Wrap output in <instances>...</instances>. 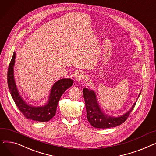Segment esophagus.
<instances>
[{
    "instance_id": "obj_1",
    "label": "esophagus",
    "mask_w": 156,
    "mask_h": 156,
    "mask_svg": "<svg viewBox=\"0 0 156 156\" xmlns=\"http://www.w3.org/2000/svg\"><path fill=\"white\" fill-rule=\"evenodd\" d=\"M85 78H86V74L84 72H80L77 74L76 77H75V79L77 81L80 82V81L85 80Z\"/></svg>"
}]
</instances>
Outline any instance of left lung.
Returning a JSON list of instances; mask_svg holds the SVG:
<instances>
[{"label":"left lung","mask_w":156,"mask_h":156,"mask_svg":"<svg viewBox=\"0 0 156 156\" xmlns=\"http://www.w3.org/2000/svg\"><path fill=\"white\" fill-rule=\"evenodd\" d=\"M140 94L141 92L139 94L138 97ZM83 94L85 101L87 119L92 126L97 128H109L122 124L129 117L130 112L135 108L136 103L135 102L132 109L128 112L125 113L124 115L114 118L106 116L102 112V110L97 103L96 96L94 91L85 88L83 89Z\"/></svg>","instance_id":"8db88e82"}]
</instances>
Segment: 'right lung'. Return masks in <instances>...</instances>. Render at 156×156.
Here are the masks:
<instances>
[{"mask_svg":"<svg viewBox=\"0 0 156 156\" xmlns=\"http://www.w3.org/2000/svg\"><path fill=\"white\" fill-rule=\"evenodd\" d=\"M15 57L16 54L14 52L8 68L7 84L16 105L27 119L40 122L48 121L55 116L61 97L63 93L73 85V80L69 78H64L57 81L51 89L48 103L42 107H32L23 100L16 87L13 73Z\"/></svg>","mask_w":156,"mask_h":156,"instance_id":"add662e5","label":"right lung"}]
</instances>
